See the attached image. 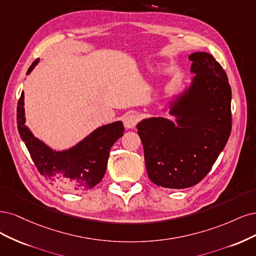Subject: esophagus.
Returning <instances> with one entry per match:
<instances>
[{
  "label": "esophagus",
  "instance_id": "34e87169",
  "mask_svg": "<svg viewBox=\"0 0 256 256\" xmlns=\"http://www.w3.org/2000/svg\"><path fill=\"white\" fill-rule=\"evenodd\" d=\"M137 122H138V116L136 114H133V112L128 114L124 117V119H123V123H124V126L126 128H135Z\"/></svg>",
  "mask_w": 256,
  "mask_h": 256
}]
</instances>
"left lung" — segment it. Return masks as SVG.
<instances>
[{"label": "left lung", "mask_w": 256, "mask_h": 256, "mask_svg": "<svg viewBox=\"0 0 256 256\" xmlns=\"http://www.w3.org/2000/svg\"><path fill=\"white\" fill-rule=\"evenodd\" d=\"M188 58L194 76L162 108L174 121L151 117L137 123L148 176L164 188L199 183L224 149L232 128V90L224 68L206 52Z\"/></svg>", "instance_id": "8db88e82"}]
</instances>
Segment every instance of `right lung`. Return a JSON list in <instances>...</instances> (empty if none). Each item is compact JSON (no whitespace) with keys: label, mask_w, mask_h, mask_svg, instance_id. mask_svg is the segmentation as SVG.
<instances>
[{"label":"right lung","mask_w":256,"mask_h":256,"mask_svg":"<svg viewBox=\"0 0 256 256\" xmlns=\"http://www.w3.org/2000/svg\"><path fill=\"white\" fill-rule=\"evenodd\" d=\"M39 62L37 58L32 62L26 74ZM26 122L22 94L17 107L19 134L41 176L68 192H84L101 182L112 146L124 132L123 123L116 121L96 128L69 149L56 151L35 137Z\"/></svg>","instance_id":"obj_1"}]
</instances>
